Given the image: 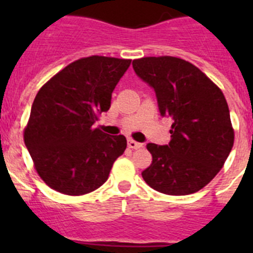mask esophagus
<instances>
[{
	"label": "esophagus",
	"mask_w": 253,
	"mask_h": 253,
	"mask_svg": "<svg viewBox=\"0 0 253 253\" xmlns=\"http://www.w3.org/2000/svg\"><path fill=\"white\" fill-rule=\"evenodd\" d=\"M128 147H129V148H131V149H139V148H142L143 144H142V143L135 142V140H133V139H129L128 140Z\"/></svg>",
	"instance_id": "34e87169"
}]
</instances>
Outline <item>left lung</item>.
I'll return each instance as SVG.
<instances>
[{"label": "left lung", "instance_id": "8db88e82", "mask_svg": "<svg viewBox=\"0 0 253 253\" xmlns=\"http://www.w3.org/2000/svg\"><path fill=\"white\" fill-rule=\"evenodd\" d=\"M133 68L156 91L161 115L171 116L167 146L148 143L152 163L142 176L167 195H189L207 186L224 165L234 143L229 107L205 73L177 57H144Z\"/></svg>", "mask_w": 253, "mask_h": 253}]
</instances>
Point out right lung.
Returning a JSON list of instances; mask_svg holds the SVG:
<instances>
[{"label": "right lung", "mask_w": 253, "mask_h": 253, "mask_svg": "<svg viewBox=\"0 0 253 253\" xmlns=\"http://www.w3.org/2000/svg\"><path fill=\"white\" fill-rule=\"evenodd\" d=\"M130 59L91 55L75 60L42 86L35 96L24 142L40 178L50 189L80 196L99 189L124 135H107L92 125L109 110L111 93Z\"/></svg>", "instance_id": "obj_1"}]
</instances>
